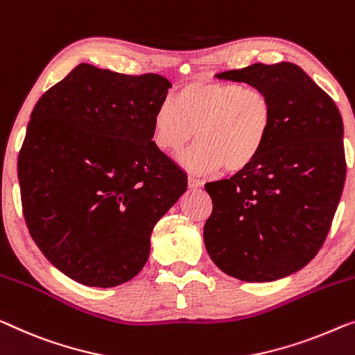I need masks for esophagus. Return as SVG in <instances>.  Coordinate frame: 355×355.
<instances>
[{
  "label": "esophagus",
  "instance_id": "esophagus-1",
  "mask_svg": "<svg viewBox=\"0 0 355 355\" xmlns=\"http://www.w3.org/2000/svg\"><path fill=\"white\" fill-rule=\"evenodd\" d=\"M188 187L191 188V189L202 188V187H204V182H202V180L196 178V177H193V175H189V177H188Z\"/></svg>",
  "mask_w": 355,
  "mask_h": 355
}]
</instances>
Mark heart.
Returning a JSON list of instances; mask_svg holds the SVG:
<instances>
[{
	"label": "heart",
	"instance_id": "1",
	"mask_svg": "<svg viewBox=\"0 0 355 355\" xmlns=\"http://www.w3.org/2000/svg\"><path fill=\"white\" fill-rule=\"evenodd\" d=\"M271 125L272 107L264 92L237 83L194 81L156 108L151 139L161 151L177 155L196 134L199 144L180 157L184 167L239 173L261 155Z\"/></svg>",
	"mask_w": 355,
	"mask_h": 355
}]
</instances>
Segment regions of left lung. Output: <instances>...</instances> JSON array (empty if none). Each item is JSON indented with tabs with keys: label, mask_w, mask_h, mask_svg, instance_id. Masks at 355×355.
I'll list each match as a JSON object with an SVG mask.
<instances>
[{
	"label": "left lung",
	"mask_w": 355,
	"mask_h": 355,
	"mask_svg": "<svg viewBox=\"0 0 355 355\" xmlns=\"http://www.w3.org/2000/svg\"><path fill=\"white\" fill-rule=\"evenodd\" d=\"M269 97L272 125L257 161L205 184L204 244L221 271L272 282L304 268L329 234L346 178L340 110L298 65L253 63L216 75Z\"/></svg>",
	"instance_id": "obj_1"
}]
</instances>
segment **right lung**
<instances>
[{"mask_svg": "<svg viewBox=\"0 0 355 355\" xmlns=\"http://www.w3.org/2000/svg\"><path fill=\"white\" fill-rule=\"evenodd\" d=\"M172 84L81 63L31 111L17 175L24 216L47 260L76 282L110 288L148 261L151 232L188 178L151 140Z\"/></svg>", "mask_w": 355, "mask_h": 355, "instance_id": "right-lung-1", "label": "right lung"}]
</instances>
